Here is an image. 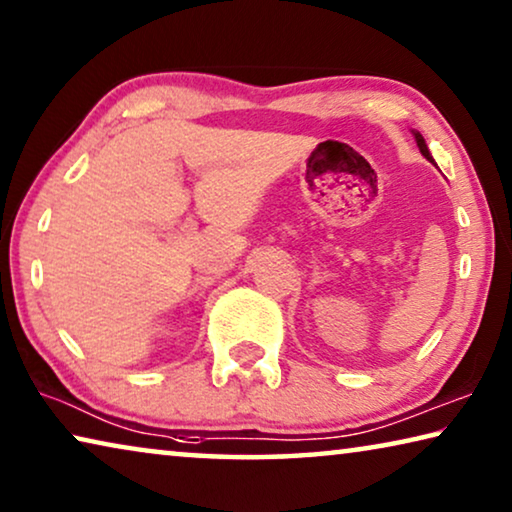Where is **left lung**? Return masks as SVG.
Masks as SVG:
<instances>
[{
	"mask_svg": "<svg viewBox=\"0 0 512 512\" xmlns=\"http://www.w3.org/2000/svg\"><path fill=\"white\" fill-rule=\"evenodd\" d=\"M414 137H416V144H419V148H421V153L428 157V160L432 162V157H430V153H428V146H426V139H423L419 132H414Z\"/></svg>",
	"mask_w": 512,
	"mask_h": 512,
	"instance_id": "1",
	"label": "left lung"
}]
</instances>
